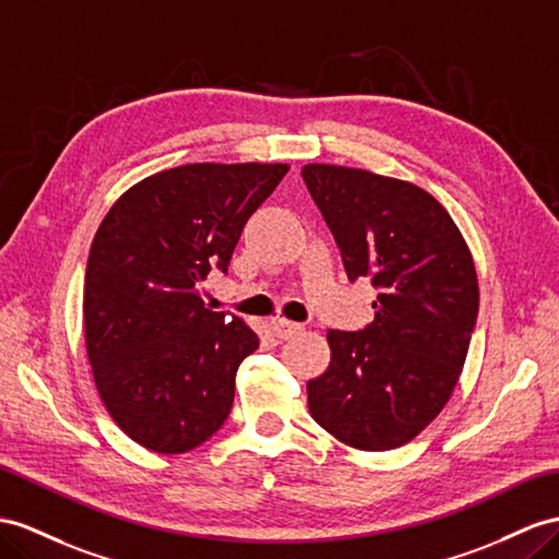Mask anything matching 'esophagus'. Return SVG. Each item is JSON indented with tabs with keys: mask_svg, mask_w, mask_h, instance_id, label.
<instances>
[{
	"mask_svg": "<svg viewBox=\"0 0 559 559\" xmlns=\"http://www.w3.org/2000/svg\"><path fill=\"white\" fill-rule=\"evenodd\" d=\"M271 333H274L278 340H290V337L302 333V325L285 321V319H274L271 321Z\"/></svg>",
	"mask_w": 559,
	"mask_h": 559,
	"instance_id": "obj_1",
	"label": "esophagus"
}]
</instances>
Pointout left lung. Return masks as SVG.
<instances>
[{"label": "left lung", "mask_w": 559, "mask_h": 559, "mask_svg": "<svg viewBox=\"0 0 559 559\" xmlns=\"http://www.w3.org/2000/svg\"><path fill=\"white\" fill-rule=\"evenodd\" d=\"M302 179L349 281L378 290L364 331H328L331 364L307 382L309 413L347 447H404L461 378L479 311L475 262L451 214L416 183L319 163Z\"/></svg>", "instance_id": "left-lung-1"}]
</instances>
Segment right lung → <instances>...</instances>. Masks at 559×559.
Instances as JSON below:
<instances>
[{
  "label": "right lung",
  "instance_id": "right-lung-1",
  "mask_svg": "<svg viewBox=\"0 0 559 559\" xmlns=\"http://www.w3.org/2000/svg\"><path fill=\"white\" fill-rule=\"evenodd\" d=\"M288 165L195 163L124 191L94 236L84 274V340L96 390L122 432L186 453L228 418L240 361L260 337L212 311L200 283L226 274L242 226Z\"/></svg>",
  "mask_w": 559,
  "mask_h": 559
}]
</instances>
